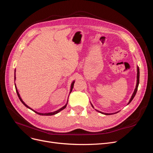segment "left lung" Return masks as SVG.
<instances>
[{
    "label": "left lung",
    "instance_id": "left-lung-1",
    "mask_svg": "<svg viewBox=\"0 0 153 153\" xmlns=\"http://www.w3.org/2000/svg\"><path fill=\"white\" fill-rule=\"evenodd\" d=\"M137 84H136V87H135V90H134V92H133V94H132V96H131V98H130V100H129V102L128 103V105H129V103H131V101L133 100V99L134 98V97H135V94H136V93H137V89H138V84H139V78H140V71H139V68H138V66H137ZM91 106H92V107L94 108V106L92 105V104L91 103ZM96 110V109H95ZM97 112H100L101 114H105V115H112V114H116V113H117V112H115V113H104V112H100V111H99V110H96Z\"/></svg>",
    "mask_w": 153,
    "mask_h": 153
}]
</instances>
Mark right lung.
Returning <instances> with one entry per match:
<instances>
[{
  "label": "right lung",
  "instance_id": "add662e5",
  "mask_svg": "<svg viewBox=\"0 0 153 153\" xmlns=\"http://www.w3.org/2000/svg\"><path fill=\"white\" fill-rule=\"evenodd\" d=\"M15 72H16V70H15V80H16V75H15ZM74 84H75V80H73V82L71 83V89H70V91H69V94L71 93V92L72 91V89H73V85H74ZM15 89H16V93H17V95H18V98H19V99H20V100L21 101V102L24 104L27 108H29V109H30L31 110H32V111H34V112H35V113H36V114H39V115H55V114H57V113H59V112H61V110H64V108H65L66 107V106H67V104H68V101H67V103H66V104L64 105V106H63L62 108H61L60 109H59V110H56V111H55V112H49V113H39V112H36V111H35V110H34L32 108H31L30 107H29V106L27 105V104H25V102L24 101L22 100V99L21 98V97H20V94H19V92H18V90H17V87H16V84H15Z\"/></svg>",
  "mask_w": 153,
  "mask_h": 153
}]
</instances>
